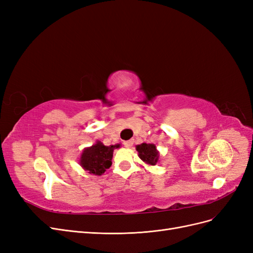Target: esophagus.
I'll return each instance as SVG.
<instances>
[{"mask_svg": "<svg viewBox=\"0 0 253 253\" xmlns=\"http://www.w3.org/2000/svg\"><path fill=\"white\" fill-rule=\"evenodd\" d=\"M133 143H134V140H126V141H124V144H125V147L126 148H131L132 145H133Z\"/></svg>", "mask_w": 253, "mask_h": 253, "instance_id": "1", "label": "esophagus"}]
</instances>
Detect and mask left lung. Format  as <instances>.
Here are the masks:
<instances>
[{"label": "left lung", "instance_id": "left-lung-1", "mask_svg": "<svg viewBox=\"0 0 253 253\" xmlns=\"http://www.w3.org/2000/svg\"><path fill=\"white\" fill-rule=\"evenodd\" d=\"M136 150L138 152L139 158L150 166H155L158 162L159 153L156 145L153 143H141L136 145Z\"/></svg>", "mask_w": 253, "mask_h": 253}]
</instances>
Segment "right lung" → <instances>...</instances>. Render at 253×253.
<instances>
[{
  "label": "right lung",
  "instance_id": "right-lung-1",
  "mask_svg": "<svg viewBox=\"0 0 253 253\" xmlns=\"http://www.w3.org/2000/svg\"><path fill=\"white\" fill-rule=\"evenodd\" d=\"M120 147V144L106 147L101 141L83 150L80 157V166L84 170L93 175H102L112 166L113 152Z\"/></svg>",
  "mask_w": 253,
  "mask_h": 253
}]
</instances>
